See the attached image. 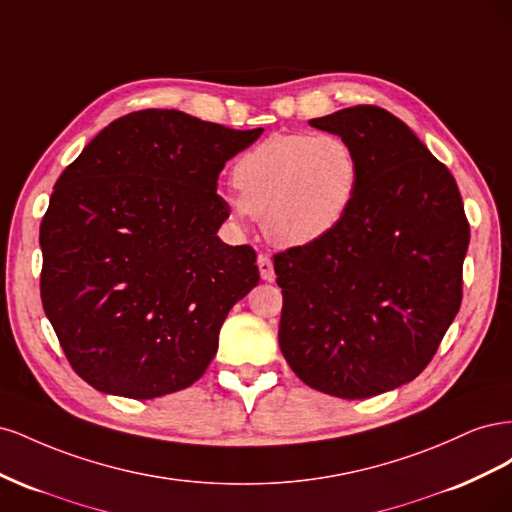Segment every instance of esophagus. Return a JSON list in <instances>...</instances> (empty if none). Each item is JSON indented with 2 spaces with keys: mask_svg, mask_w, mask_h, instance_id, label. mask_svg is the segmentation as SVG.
I'll use <instances>...</instances> for the list:
<instances>
[{
  "mask_svg": "<svg viewBox=\"0 0 512 512\" xmlns=\"http://www.w3.org/2000/svg\"><path fill=\"white\" fill-rule=\"evenodd\" d=\"M258 271H260V277L265 282H273L275 280V271H273V260L267 256V254H260L258 256Z\"/></svg>",
  "mask_w": 512,
  "mask_h": 512,
  "instance_id": "esophagus-1",
  "label": "esophagus"
}]
</instances>
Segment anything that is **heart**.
Here are the masks:
<instances>
[{"instance_id": "heart-1", "label": "heart", "mask_w": 512, "mask_h": 512, "mask_svg": "<svg viewBox=\"0 0 512 512\" xmlns=\"http://www.w3.org/2000/svg\"><path fill=\"white\" fill-rule=\"evenodd\" d=\"M359 175L356 153L342 136L275 134L239 158L232 170L239 192H226L224 203L239 222L262 215L275 245L303 247L344 222Z\"/></svg>"}]
</instances>
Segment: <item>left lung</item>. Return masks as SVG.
<instances>
[{
    "label": "left lung",
    "instance_id": "8db88e82",
    "mask_svg": "<svg viewBox=\"0 0 512 512\" xmlns=\"http://www.w3.org/2000/svg\"><path fill=\"white\" fill-rule=\"evenodd\" d=\"M309 126L346 138L361 175L331 235L273 256L280 348L312 389L374 397L438 352L461 305L470 224L451 170L389 111L359 104Z\"/></svg>",
    "mask_w": 512,
    "mask_h": 512
}]
</instances>
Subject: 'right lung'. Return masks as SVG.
Here are the masks:
<instances>
[{
    "instance_id": "add662e5",
    "label": "right lung",
    "mask_w": 512,
    "mask_h": 512,
    "mask_svg": "<svg viewBox=\"0 0 512 512\" xmlns=\"http://www.w3.org/2000/svg\"><path fill=\"white\" fill-rule=\"evenodd\" d=\"M262 134L168 108L115 119L55 183L40 224V297L68 363L111 395L188 389L230 307L258 280L228 220L224 164Z\"/></svg>"
}]
</instances>
